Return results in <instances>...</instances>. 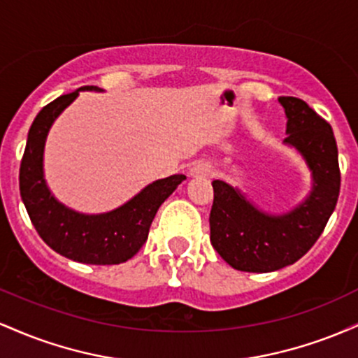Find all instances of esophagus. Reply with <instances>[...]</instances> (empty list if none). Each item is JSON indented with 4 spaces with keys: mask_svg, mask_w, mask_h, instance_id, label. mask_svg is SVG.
<instances>
[{
    "mask_svg": "<svg viewBox=\"0 0 358 358\" xmlns=\"http://www.w3.org/2000/svg\"><path fill=\"white\" fill-rule=\"evenodd\" d=\"M212 173L210 163L207 162H196L195 165L190 168V176H208Z\"/></svg>",
    "mask_w": 358,
    "mask_h": 358,
    "instance_id": "esophagus-1",
    "label": "esophagus"
}]
</instances>
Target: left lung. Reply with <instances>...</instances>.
Here are the masks:
<instances>
[{
  "label": "left lung",
  "instance_id": "obj_1",
  "mask_svg": "<svg viewBox=\"0 0 358 358\" xmlns=\"http://www.w3.org/2000/svg\"><path fill=\"white\" fill-rule=\"evenodd\" d=\"M286 114L285 145L305 159L311 190L285 213L256 207L231 183L213 180L210 242L237 271L271 273L294 264L322 236L340 193L338 148L331 126L298 97H279Z\"/></svg>",
  "mask_w": 358,
  "mask_h": 358
}]
</instances>
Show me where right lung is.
I'll return each instance as SVG.
<instances>
[{"label":"right lung","instance_id":"1","mask_svg":"<svg viewBox=\"0 0 358 358\" xmlns=\"http://www.w3.org/2000/svg\"><path fill=\"white\" fill-rule=\"evenodd\" d=\"M80 90L102 92L85 85L60 96L36 114L20 166V195L38 236L60 256L84 264H121L143 248L159 205L187 176L156 180L121 207L104 213H82L59 202L45 180V143L55 119L79 97Z\"/></svg>","mask_w":358,"mask_h":358}]
</instances>
